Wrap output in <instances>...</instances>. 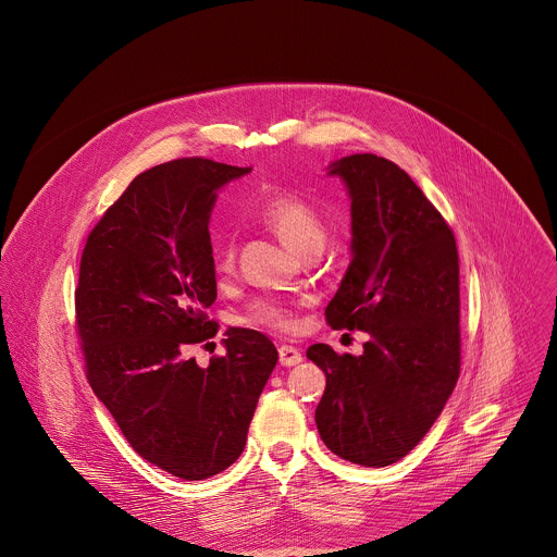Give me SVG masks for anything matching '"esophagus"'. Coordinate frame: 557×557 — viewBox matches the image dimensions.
Listing matches in <instances>:
<instances>
[{
	"mask_svg": "<svg viewBox=\"0 0 557 557\" xmlns=\"http://www.w3.org/2000/svg\"><path fill=\"white\" fill-rule=\"evenodd\" d=\"M280 363L282 366H286V368H290V366H297L299 361H301V352L295 348V346H280Z\"/></svg>",
	"mask_w": 557,
	"mask_h": 557,
	"instance_id": "34e87169",
	"label": "esophagus"
}]
</instances>
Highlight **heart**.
I'll list each match as a JSON object with an SVG mask.
<instances>
[{"label": "heart", "mask_w": 557, "mask_h": 557, "mask_svg": "<svg viewBox=\"0 0 557 557\" xmlns=\"http://www.w3.org/2000/svg\"><path fill=\"white\" fill-rule=\"evenodd\" d=\"M258 218L280 237L288 249H293L299 256L312 247H324L326 226L322 215L317 213V209L308 200H304L297 194L277 191L267 196L258 207ZM233 256H235L233 243L224 240L218 249V267L226 271L233 262ZM249 320L253 324H262L277 331H290L295 324L290 308L273 299L256 301L249 310Z\"/></svg>", "instance_id": "heart-1"}]
</instances>
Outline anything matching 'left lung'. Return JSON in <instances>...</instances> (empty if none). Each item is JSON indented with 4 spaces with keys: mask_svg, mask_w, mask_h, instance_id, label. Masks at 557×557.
I'll use <instances>...</instances> for the list:
<instances>
[{
    "mask_svg": "<svg viewBox=\"0 0 557 557\" xmlns=\"http://www.w3.org/2000/svg\"><path fill=\"white\" fill-rule=\"evenodd\" d=\"M329 176L350 196L352 260L326 322L368 342L359 357L306 350L326 374L314 423L333 454L385 467L419 445L458 381V251L436 207L387 158L344 156Z\"/></svg>",
    "mask_w": 557,
    "mask_h": 557,
    "instance_id": "left-lung-1",
    "label": "left lung"
}]
</instances>
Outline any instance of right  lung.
<instances>
[{
  "mask_svg": "<svg viewBox=\"0 0 557 557\" xmlns=\"http://www.w3.org/2000/svg\"><path fill=\"white\" fill-rule=\"evenodd\" d=\"M251 168L178 158L136 176L88 235L76 329L88 381L127 443L183 481L224 471L247 445L277 363L273 342L228 329L224 355L187 357L218 324L209 218L218 189Z\"/></svg>",
  "mask_w": 557,
  "mask_h": 557,
  "instance_id": "obj_1",
  "label": "right lung"
}]
</instances>
